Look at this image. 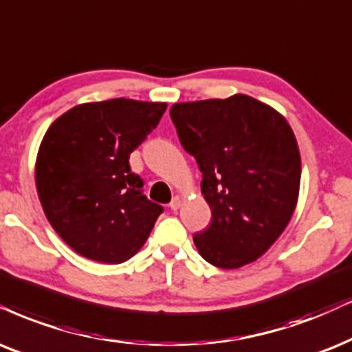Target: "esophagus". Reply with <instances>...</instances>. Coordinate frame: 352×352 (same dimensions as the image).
<instances>
[{"label":"esophagus","instance_id":"34e87169","mask_svg":"<svg viewBox=\"0 0 352 352\" xmlns=\"http://www.w3.org/2000/svg\"><path fill=\"white\" fill-rule=\"evenodd\" d=\"M168 206H170L172 211H177V209H179V208L182 206V198H180V197H173Z\"/></svg>","mask_w":352,"mask_h":352}]
</instances>
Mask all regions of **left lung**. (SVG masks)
Instances as JSON below:
<instances>
[{"label":"left lung","mask_w":352,"mask_h":352,"mask_svg":"<svg viewBox=\"0 0 352 352\" xmlns=\"http://www.w3.org/2000/svg\"><path fill=\"white\" fill-rule=\"evenodd\" d=\"M170 118L203 173L211 224L193 235L199 255L222 270L261 256L294 212L300 154L292 128L270 105L235 94L182 102Z\"/></svg>","instance_id":"obj_1"}]
</instances>
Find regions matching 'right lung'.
<instances>
[{"label": "right lung", "instance_id": "obj_1", "mask_svg": "<svg viewBox=\"0 0 352 352\" xmlns=\"http://www.w3.org/2000/svg\"><path fill=\"white\" fill-rule=\"evenodd\" d=\"M166 109L164 102H91L47 130L35 164L38 199L52 228L79 255L117 265L148 240L164 208L146 198L130 154Z\"/></svg>", "mask_w": 352, "mask_h": 352}]
</instances>
